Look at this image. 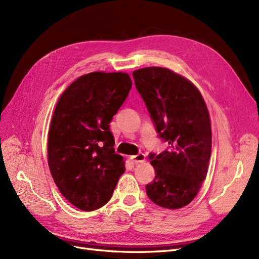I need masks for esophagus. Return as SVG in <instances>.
<instances>
[{"mask_svg":"<svg viewBox=\"0 0 259 259\" xmlns=\"http://www.w3.org/2000/svg\"><path fill=\"white\" fill-rule=\"evenodd\" d=\"M131 160H132L133 163H135V164L142 163V162H144L146 160V155L144 153H138L136 155H132L131 156Z\"/></svg>","mask_w":259,"mask_h":259,"instance_id":"esophagus-1","label":"esophagus"}]
</instances>
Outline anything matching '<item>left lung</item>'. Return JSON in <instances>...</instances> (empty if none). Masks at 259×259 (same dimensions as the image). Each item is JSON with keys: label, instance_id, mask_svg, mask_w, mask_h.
Wrapping results in <instances>:
<instances>
[{"label": "left lung", "instance_id": "8db88e82", "mask_svg": "<svg viewBox=\"0 0 259 259\" xmlns=\"http://www.w3.org/2000/svg\"><path fill=\"white\" fill-rule=\"evenodd\" d=\"M159 137L167 150L150 153L155 170L146 192L164 208H182L198 194L207 174L211 150L210 120L201 93L186 77L166 68L133 72Z\"/></svg>", "mask_w": 259, "mask_h": 259}]
</instances>
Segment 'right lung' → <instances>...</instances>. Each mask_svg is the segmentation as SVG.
Segmentation results:
<instances>
[{"label":"right lung","mask_w":259,"mask_h":259,"mask_svg":"<svg viewBox=\"0 0 259 259\" xmlns=\"http://www.w3.org/2000/svg\"><path fill=\"white\" fill-rule=\"evenodd\" d=\"M131 89L127 73H88L62 93L55 108L49 166L60 193L82 210L104 206L125 170L109 124Z\"/></svg>","instance_id":"right-lung-1"}]
</instances>
